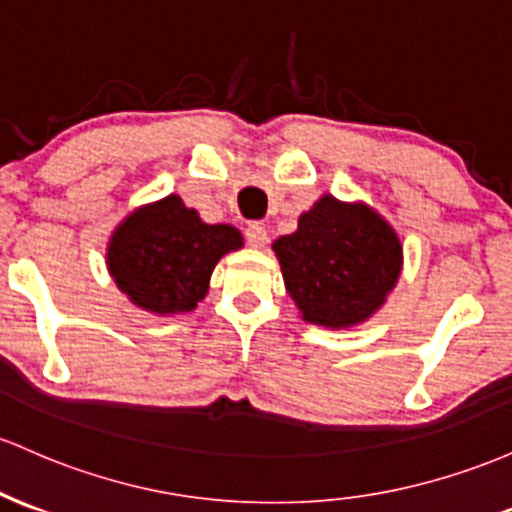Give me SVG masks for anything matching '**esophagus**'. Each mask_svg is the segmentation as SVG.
<instances>
[{
	"label": "esophagus",
	"mask_w": 512,
	"mask_h": 512,
	"mask_svg": "<svg viewBox=\"0 0 512 512\" xmlns=\"http://www.w3.org/2000/svg\"><path fill=\"white\" fill-rule=\"evenodd\" d=\"M245 238L247 243H250L252 247H265L267 243V228L262 226V223H250V226L245 228Z\"/></svg>",
	"instance_id": "esophagus-1"
}]
</instances>
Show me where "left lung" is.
<instances>
[{"label": "left lung", "instance_id": "8db88e82", "mask_svg": "<svg viewBox=\"0 0 512 512\" xmlns=\"http://www.w3.org/2000/svg\"><path fill=\"white\" fill-rule=\"evenodd\" d=\"M272 250L301 318L325 328H352L372 318L403 265L401 240L379 213L330 194L301 213L299 228Z\"/></svg>", "mask_w": 512, "mask_h": 512}]
</instances>
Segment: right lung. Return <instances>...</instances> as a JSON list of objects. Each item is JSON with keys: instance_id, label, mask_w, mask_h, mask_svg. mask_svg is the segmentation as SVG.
<instances>
[{"instance_id": "right-lung-1", "label": "right lung", "mask_w": 512, "mask_h": 512, "mask_svg": "<svg viewBox=\"0 0 512 512\" xmlns=\"http://www.w3.org/2000/svg\"><path fill=\"white\" fill-rule=\"evenodd\" d=\"M233 226H209L177 194L140 206L111 235L106 267L123 294L143 311L179 316L209 291L213 267L240 250Z\"/></svg>"}]
</instances>
